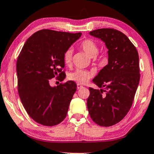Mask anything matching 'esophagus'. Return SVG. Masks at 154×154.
<instances>
[{
    "instance_id": "34e87169",
    "label": "esophagus",
    "mask_w": 154,
    "mask_h": 154,
    "mask_svg": "<svg viewBox=\"0 0 154 154\" xmlns=\"http://www.w3.org/2000/svg\"><path fill=\"white\" fill-rule=\"evenodd\" d=\"M83 88V86H81V84L78 83V84H77V89H78V90H79V89H81V88Z\"/></svg>"
}]
</instances>
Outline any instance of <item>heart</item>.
Wrapping results in <instances>:
<instances>
[{
  "label": "heart",
  "instance_id": "1",
  "mask_svg": "<svg viewBox=\"0 0 154 154\" xmlns=\"http://www.w3.org/2000/svg\"><path fill=\"white\" fill-rule=\"evenodd\" d=\"M79 47L90 57H94L98 54V45L93 40H85V41H82L80 43ZM63 59L64 63L66 66H68L71 64L72 59L71 49H68L64 53ZM91 77V73L88 71L83 69H76L75 71L71 72L68 75V78L69 80L81 83V84H84V83L88 82V81L90 79Z\"/></svg>",
  "mask_w": 154,
  "mask_h": 154
}]
</instances>
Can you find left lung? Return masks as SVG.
<instances>
[{
  "label": "left lung",
  "instance_id": "left-lung-1",
  "mask_svg": "<svg viewBox=\"0 0 154 154\" xmlns=\"http://www.w3.org/2000/svg\"><path fill=\"white\" fill-rule=\"evenodd\" d=\"M89 34L105 43L109 58L93 79L100 89L89 88L87 107L95 123L111 126L122 120L132 106L140 80L138 54L128 38L117 30L100 28Z\"/></svg>",
  "mask_w": 154,
  "mask_h": 154
}]
</instances>
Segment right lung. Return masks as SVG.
I'll return each instance as SVG.
<instances>
[{
	"mask_svg": "<svg viewBox=\"0 0 154 154\" xmlns=\"http://www.w3.org/2000/svg\"><path fill=\"white\" fill-rule=\"evenodd\" d=\"M81 36V33L44 29L28 38L16 63L18 90L23 106L35 122L47 126L58 124L67 115L76 83L69 81L51 86L50 79L66 78L64 53Z\"/></svg>",
	"mask_w": 154,
	"mask_h": 154,
	"instance_id": "right-lung-1",
	"label": "right lung"
}]
</instances>
